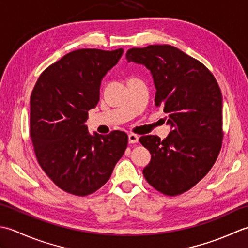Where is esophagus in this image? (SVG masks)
Wrapping results in <instances>:
<instances>
[{
	"mask_svg": "<svg viewBox=\"0 0 248 248\" xmlns=\"http://www.w3.org/2000/svg\"><path fill=\"white\" fill-rule=\"evenodd\" d=\"M138 140H139V137L137 135H135V134H129L128 135V142L129 143H137L138 142Z\"/></svg>",
	"mask_w": 248,
	"mask_h": 248,
	"instance_id": "34e87169",
	"label": "esophagus"
}]
</instances>
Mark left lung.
Segmentation results:
<instances>
[{"label":"left lung","instance_id":"obj_1","mask_svg":"<svg viewBox=\"0 0 248 248\" xmlns=\"http://www.w3.org/2000/svg\"><path fill=\"white\" fill-rule=\"evenodd\" d=\"M126 59L152 74L155 105L164 109L172 129L164 140L152 135L139 139L152 155L144 178L161 194H183L204 178L219 154L224 134L218 83L198 60L170 45L131 48Z\"/></svg>","mask_w":248,"mask_h":248}]
</instances>
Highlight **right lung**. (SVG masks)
Returning <instances> with one entry per match:
<instances>
[{"instance_id":"1","label":"right lung","mask_w":248,"mask_h":248,"mask_svg":"<svg viewBox=\"0 0 248 248\" xmlns=\"http://www.w3.org/2000/svg\"><path fill=\"white\" fill-rule=\"evenodd\" d=\"M123 54L79 49L39 76L31 95L30 135L38 164L66 193L87 196L99 189L127 148V135H91L84 123L99 102L102 80Z\"/></svg>"}]
</instances>
